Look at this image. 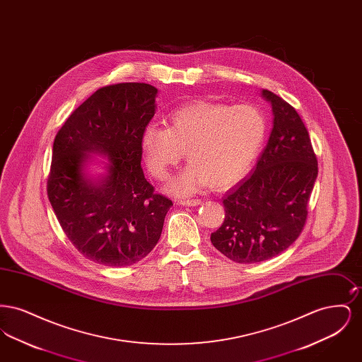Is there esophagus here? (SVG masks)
Returning a JSON list of instances; mask_svg holds the SVG:
<instances>
[{"label":"esophagus","mask_w":362,"mask_h":362,"mask_svg":"<svg viewBox=\"0 0 362 362\" xmlns=\"http://www.w3.org/2000/svg\"><path fill=\"white\" fill-rule=\"evenodd\" d=\"M179 204L183 206H198L202 204V199H180Z\"/></svg>","instance_id":"obj_1"}]
</instances>
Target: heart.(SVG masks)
<instances>
[{"label": "heart", "mask_w": 362, "mask_h": 362, "mask_svg": "<svg viewBox=\"0 0 362 362\" xmlns=\"http://www.w3.org/2000/svg\"><path fill=\"white\" fill-rule=\"evenodd\" d=\"M267 134V118L254 104L189 103L167 118V129L148 126L141 138L149 173L165 179L183 153L189 165L167 189L189 195L209 185L226 189L248 173Z\"/></svg>", "instance_id": "obj_1"}]
</instances>
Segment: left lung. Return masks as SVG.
I'll use <instances>...</instances> for the list:
<instances>
[{"label":"left lung","instance_id":"8db88e82","mask_svg":"<svg viewBox=\"0 0 362 362\" xmlns=\"http://www.w3.org/2000/svg\"><path fill=\"white\" fill-rule=\"evenodd\" d=\"M272 104L273 129L252 173L225 194V220L211 244L236 263L276 257L300 236L317 177L310 134L297 111L263 89Z\"/></svg>","mask_w":362,"mask_h":362}]
</instances>
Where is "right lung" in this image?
Masks as SVG:
<instances>
[{
    "label": "right lung",
    "instance_id": "right-lung-1",
    "mask_svg": "<svg viewBox=\"0 0 362 362\" xmlns=\"http://www.w3.org/2000/svg\"><path fill=\"white\" fill-rule=\"evenodd\" d=\"M156 96L155 86L144 83L103 86L54 139L49 201L71 244L95 263L122 267L145 258L173 206L141 168V138L155 115ZM89 153L109 158L98 180L85 173Z\"/></svg>",
    "mask_w": 362,
    "mask_h": 362
}]
</instances>
